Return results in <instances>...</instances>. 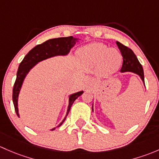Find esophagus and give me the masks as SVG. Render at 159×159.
Instances as JSON below:
<instances>
[{
	"mask_svg": "<svg viewBox=\"0 0 159 159\" xmlns=\"http://www.w3.org/2000/svg\"><path fill=\"white\" fill-rule=\"evenodd\" d=\"M86 85H87L88 86H89L90 85H92V80H88V81L86 82Z\"/></svg>",
	"mask_w": 159,
	"mask_h": 159,
	"instance_id": "1",
	"label": "esophagus"
}]
</instances>
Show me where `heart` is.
Listing matches in <instances>:
<instances>
[{"label":"heart","instance_id":"heart-1","mask_svg":"<svg viewBox=\"0 0 159 159\" xmlns=\"http://www.w3.org/2000/svg\"><path fill=\"white\" fill-rule=\"evenodd\" d=\"M76 54L84 64L93 66L98 63L99 72L106 76L113 75L122 62V55L118 49L108 48L105 44L96 42L80 48Z\"/></svg>","mask_w":159,"mask_h":159}]
</instances>
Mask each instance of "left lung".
Returning a JSON list of instances; mask_svg holds the SVG:
<instances>
[{
  "mask_svg": "<svg viewBox=\"0 0 159 159\" xmlns=\"http://www.w3.org/2000/svg\"><path fill=\"white\" fill-rule=\"evenodd\" d=\"M116 43H117L118 47L120 50L121 54L123 57V63H122L121 72L122 73L130 72V73H133L135 74L138 75L140 79L142 80V83H143L144 86L145 87L143 68H142V65L140 64L139 61L137 59L136 56L130 48L125 47V46H124L123 44L119 43V42H117ZM92 111L93 112V106H92Z\"/></svg>",
  "mask_w": 159,
  "mask_h": 159,
  "instance_id": "obj_1",
  "label": "left lung"
}]
</instances>
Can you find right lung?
<instances>
[{
    "label": "right lung",
    "mask_w": 159,
    "mask_h": 159,
    "mask_svg": "<svg viewBox=\"0 0 159 159\" xmlns=\"http://www.w3.org/2000/svg\"><path fill=\"white\" fill-rule=\"evenodd\" d=\"M79 38H74L73 37H59V38L50 39L44 43L39 44L32 49L29 53L25 56L24 60H22L19 65L18 70L17 73V78H16L15 83H14V89H13V102H14L15 112L20 118L19 109H18V99L19 95L22 88L23 83L26 76L29 73V72L32 70L38 63L47 60L51 57H57V56H67L70 52L72 47H74L76 41H79ZM83 93V91H79L77 93H73L69 96V105L67 111L65 116L64 119L62 122L57 125V127L61 126L62 124L66 120V116L70 112V108L74 101L79 96ZM56 127V128H57ZM56 128L50 129L51 131L54 130Z\"/></svg>",
    "instance_id": "add662e5"
}]
</instances>
